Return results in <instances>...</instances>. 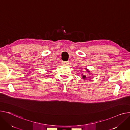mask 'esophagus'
<instances>
[{"mask_svg":"<svg viewBox=\"0 0 130 130\" xmlns=\"http://www.w3.org/2000/svg\"><path fill=\"white\" fill-rule=\"evenodd\" d=\"M62 64H63V65L66 66V65H68V62H62Z\"/></svg>","mask_w":130,"mask_h":130,"instance_id":"1","label":"esophagus"}]
</instances>
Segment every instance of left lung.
Masks as SVG:
<instances>
[{"instance_id": "1", "label": "left lung", "mask_w": 130, "mask_h": 130, "mask_svg": "<svg viewBox=\"0 0 130 130\" xmlns=\"http://www.w3.org/2000/svg\"><path fill=\"white\" fill-rule=\"evenodd\" d=\"M85 69H86V71H87V72H88V73H90V72H89V71H88V70H87V68H85ZM82 77L83 78V79H85L86 78V76L85 75H83V77Z\"/></svg>"}]
</instances>
